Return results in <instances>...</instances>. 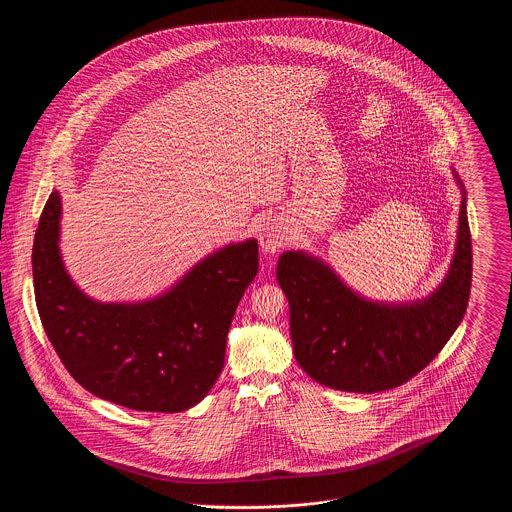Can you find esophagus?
Segmentation results:
<instances>
[{
	"label": "esophagus",
	"instance_id": "obj_1",
	"mask_svg": "<svg viewBox=\"0 0 512 512\" xmlns=\"http://www.w3.org/2000/svg\"><path fill=\"white\" fill-rule=\"evenodd\" d=\"M259 242L265 253H276L288 242V228L278 219H270L259 228Z\"/></svg>",
	"mask_w": 512,
	"mask_h": 512
}]
</instances>
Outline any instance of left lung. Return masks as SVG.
<instances>
[{"label": "left lung", "mask_w": 512, "mask_h": 512, "mask_svg": "<svg viewBox=\"0 0 512 512\" xmlns=\"http://www.w3.org/2000/svg\"><path fill=\"white\" fill-rule=\"evenodd\" d=\"M463 192L451 267L428 297L384 303L351 290L307 251H284L276 278L290 305L293 355L322 386L351 393L391 390L428 365L461 324L472 282V244Z\"/></svg>", "instance_id": "8db88e82"}]
</instances>
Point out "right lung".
I'll return each mask as SVG.
<instances>
[{"label":"right lung","instance_id":"obj_1","mask_svg":"<svg viewBox=\"0 0 512 512\" xmlns=\"http://www.w3.org/2000/svg\"><path fill=\"white\" fill-rule=\"evenodd\" d=\"M59 236L61 195L53 192L34 238L32 278L44 330L74 380L134 411L197 405L220 376L236 307L257 276V240L209 253L151 299L101 303L74 284Z\"/></svg>","mask_w":512,"mask_h":512}]
</instances>
